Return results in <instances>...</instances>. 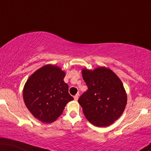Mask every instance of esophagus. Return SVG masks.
<instances>
[{
    "label": "esophagus",
    "mask_w": 151,
    "mask_h": 151,
    "mask_svg": "<svg viewBox=\"0 0 151 151\" xmlns=\"http://www.w3.org/2000/svg\"><path fill=\"white\" fill-rule=\"evenodd\" d=\"M78 98H79V93H77L75 96H74V100H75L76 101L78 100Z\"/></svg>",
    "instance_id": "obj_1"
}]
</instances>
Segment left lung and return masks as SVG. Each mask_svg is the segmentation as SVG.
I'll use <instances>...</instances> for the list:
<instances>
[{
  "instance_id": "obj_1",
  "label": "left lung",
  "mask_w": 151,
  "mask_h": 151,
  "mask_svg": "<svg viewBox=\"0 0 151 151\" xmlns=\"http://www.w3.org/2000/svg\"><path fill=\"white\" fill-rule=\"evenodd\" d=\"M82 78L88 89L78 99L86 118L98 127H107L120 117L127 97L122 82L105 67L83 69Z\"/></svg>"
}]
</instances>
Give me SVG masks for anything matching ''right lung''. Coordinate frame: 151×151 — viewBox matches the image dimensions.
<instances>
[{
    "mask_svg": "<svg viewBox=\"0 0 151 151\" xmlns=\"http://www.w3.org/2000/svg\"><path fill=\"white\" fill-rule=\"evenodd\" d=\"M65 72L58 67L46 65L32 74L26 82L23 98L32 114L42 122H54L66 104L73 98L64 82Z\"/></svg>",
    "mask_w": 151,
    "mask_h": 151,
    "instance_id": "obj_1",
    "label": "right lung"
}]
</instances>
